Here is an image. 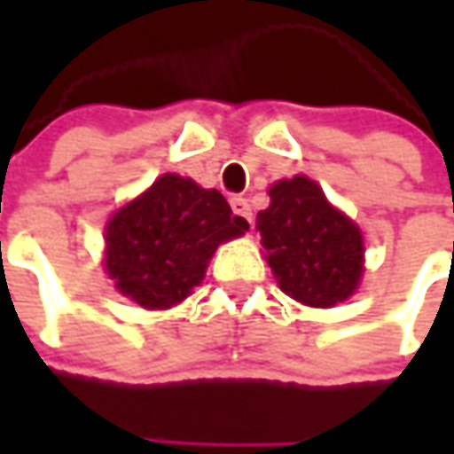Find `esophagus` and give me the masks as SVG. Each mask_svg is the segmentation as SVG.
I'll list each match as a JSON object with an SVG mask.
<instances>
[{
  "mask_svg": "<svg viewBox=\"0 0 454 454\" xmlns=\"http://www.w3.org/2000/svg\"><path fill=\"white\" fill-rule=\"evenodd\" d=\"M232 212H235L237 217L247 219V222H253V209H250V204H247V200H242V197H232Z\"/></svg>",
  "mask_w": 454,
  "mask_h": 454,
  "instance_id": "1",
  "label": "esophagus"
}]
</instances>
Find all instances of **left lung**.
Segmentation results:
<instances>
[{
  "label": "left lung",
  "instance_id": "8db88e82",
  "mask_svg": "<svg viewBox=\"0 0 454 454\" xmlns=\"http://www.w3.org/2000/svg\"><path fill=\"white\" fill-rule=\"evenodd\" d=\"M257 230L280 288L298 303L331 308L356 290L361 232L308 176L272 184L270 207L257 215Z\"/></svg>",
  "mask_w": 454,
  "mask_h": 454
}]
</instances>
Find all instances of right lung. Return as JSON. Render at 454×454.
Instances as JSON below:
<instances>
[{"mask_svg": "<svg viewBox=\"0 0 454 454\" xmlns=\"http://www.w3.org/2000/svg\"><path fill=\"white\" fill-rule=\"evenodd\" d=\"M217 189L164 174L106 227V270L144 308H171L200 286L219 242L245 235Z\"/></svg>", "mask_w": 454, "mask_h": 454, "instance_id": "add662e5", "label": "right lung"}]
</instances>
